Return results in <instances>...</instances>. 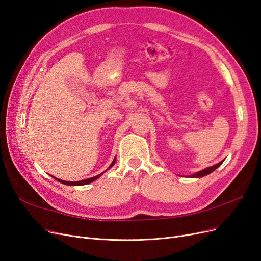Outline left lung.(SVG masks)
<instances>
[{
	"mask_svg": "<svg viewBox=\"0 0 261 261\" xmlns=\"http://www.w3.org/2000/svg\"><path fill=\"white\" fill-rule=\"evenodd\" d=\"M222 162L223 161H221V162H219V163H217V164H215V165H212V167H209V168H206V169H203V170H201V171H199V172H197V173H195V174H192V175H188V177H197V178H200V177H203V176H206V175H208V174H210V173H212L213 171H215L216 169H218L221 164H222Z\"/></svg>",
	"mask_w": 261,
	"mask_h": 261,
	"instance_id": "1",
	"label": "left lung"
}]
</instances>
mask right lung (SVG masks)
Listing matches in <instances>:
<instances>
[{
  "mask_svg": "<svg viewBox=\"0 0 261 261\" xmlns=\"http://www.w3.org/2000/svg\"><path fill=\"white\" fill-rule=\"evenodd\" d=\"M115 161H116V158H114V160L112 161V163L110 164V167L107 169V170H109V169H111L113 165H114V163H115ZM107 170L105 171V172H107ZM105 172H102L101 174H99V175H96V176H93V177H90V178H86V179H83V180H77V181H69V180H63V179H60V178H57V177H54L53 176V178L54 179H57L58 181H60V183H62V184H64V185H68V186H81V185H87V184H89V183H92L93 180H96V179H98L102 174H103Z\"/></svg>",
  "mask_w": 261,
  "mask_h": 261,
  "instance_id": "1",
  "label": "right lung"
}]
</instances>
